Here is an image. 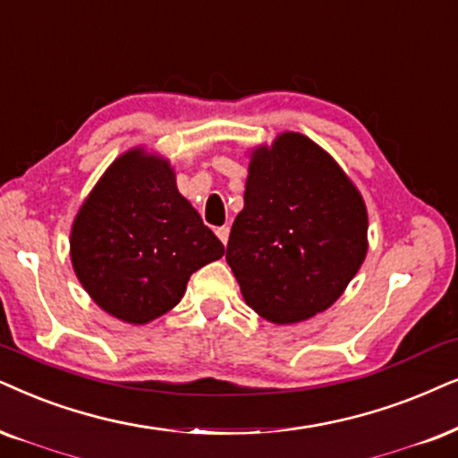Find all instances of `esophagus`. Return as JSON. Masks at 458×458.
I'll list each match as a JSON object with an SVG mask.
<instances>
[{
    "instance_id": "34e87169",
    "label": "esophagus",
    "mask_w": 458,
    "mask_h": 458,
    "mask_svg": "<svg viewBox=\"0 0 458 458\" xmlns=\"http://www.w3.org/2000/svg\"><path fill=\"white\" fill-rule=\"evenodd\" d=\"M216 234H217V239L224 242V245H228V236H230L228 225H219V228L216 230Z\"/></svg>"
}]
</instances>
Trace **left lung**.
Instances as JSON below:
<instances>
[{
    "label": "left lung",
    "instance_id": "1",
    "mask_svg": "<svg viewBox=\"0 0 458 458\" xmlns=\"http://www.w3.org/2000/svg\"><path fill=\"white\" fill-rule=\"evenodd\" d=\"M242 200L225 262L245 302L276 326L327 310L368 253L366 202L343 166L302 132H281L249 154Z\"/></svg>",
    "mask_w": 458,
    "mask_h": 458
}]
</instances>
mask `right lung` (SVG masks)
Segmentation results:
<instances>
[{"instance_id":"right-lung-1","label":"right lung","mask_w":458,"mask_h":458,"mask_svg":"<svg viewBox=\"0 0 458 458\" xmlns=\"http://www.w3.org/2000/svg\"><path fill=\"white\" fill-rule=\"evenodd\" d=\"M69 256L99 309L143 326L169 312L192 272L224 245L177 190L169 158L139 146L120 154L72 224Z\"/></svg>"}]
</instances>
